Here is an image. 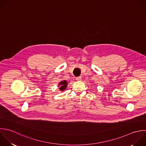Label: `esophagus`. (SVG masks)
Listing matches in <instances>:
<instances>
[{"instance_id": "obj_1", "label": "esophagus", "mask_w": 146, "mask_h": 146, "mask_svg": "<svg viewBox=\"0 0 146 146\" xmlns=\"http://www.w3.org/2000/svg\"><path fill=\"white\" fill-rule=\"evenodd\" d=\"M76 80L77 81H81L82 80V78H81V77H77L76 78Z\"/></svg>"}]
</instances>
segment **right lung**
I'll return each mask as SVG.
<instances>
[{"instance_id": "right-lung-1", "label": "right lung", "mask_w": 146, "mask_h": 146, "mask_svg": "<svg viewBox=\"0 0 146 146\" xmlns=\"http://www.w3.org/2000/svg\"><path fill=\"white\" fill-rule=\"evenodd\" d=\"M59 85H60V89L61 91H63V90H64L66 89V88L67 82H66V81H63L60 82Z\"/></svg>"}]
</instances>
